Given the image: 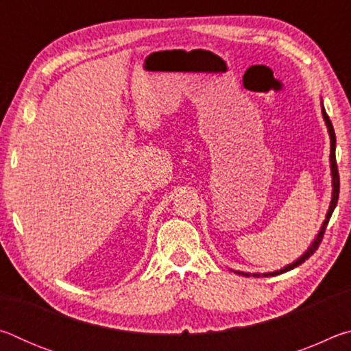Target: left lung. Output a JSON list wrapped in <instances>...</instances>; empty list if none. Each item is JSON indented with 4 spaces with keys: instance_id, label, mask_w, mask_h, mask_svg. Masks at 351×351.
<instances>
[{
    "instance_id": "obj_1",
    "label": "left lung",
    "mask_w": 351,
    "mask_h": 351,
    "mask_svg": "<svg viewBox=\"0 0 351 351\" xmlns=\"http://www.w3.org/2000/svg\"><path fill=\"white\" fill-rule=\"evenodd\" d=\"M320 108H322V117L325 121V125H326V130H328V136H330V169H331V201H330V207L328 210H326V215H325V219L322 226H320L319 232L317 235L314 237V240L311 241V245L308 246L306 251L300 255L299 258L294 260L293 263H289L287 266H283L282 269H277V271H271V272H243V271H234L235 274H240V276H245V277H249V276H254V277H271V276H278V274H283V272H287L289 269H294L295 266H299L304 263V261L311 257V254H314V251L319 247L320 241H322V237H324V232L326 229V224H328L330 218L332 215V210H335V207L337 204V198H339V171H337V164H336V134H335V128H332L331 125V121L328 114H326V111L324 108V102L322 99H320Z\"/></svg>"
}]
</instances>
